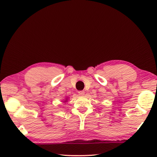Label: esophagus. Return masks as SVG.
<instances>
[{
	"label": "esophagus",
	"mask_w": 157,
	"mask_h": 157,
	"mask_svg": "<svg viewBox=\"0 0 157 157\" xmlns=\"http://www.w3.org/2000/svg\"><path fill=\"white\" fill-rule=\"evenodd\" d=\"M78 93H79V94L80 95V96H84V95L85 94V92H84V91H83V90H82V91H79V92H78Z\"/></svg>",
	"instance_id": "34e87169"
}]
</instances>
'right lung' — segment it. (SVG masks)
I'll list each match as a JSON object with an SVG mask.
<instances>
[{
    "label": "right lung",
    "instance_id": "right-lung-1",
    "mask_svg": "<svg viewBox=\"0 0 157 157\" xmlns=\"http://www.w3.org/2000/svg\"><path fill=\"white\" fill-rule=\"evenodd\" d=\"M67 101V98H66V99H65V101H64V102H66Z\"/></svg>",
    "mask_w": 157,
    "mask_h": 157
}]
</instances>
